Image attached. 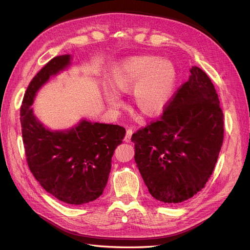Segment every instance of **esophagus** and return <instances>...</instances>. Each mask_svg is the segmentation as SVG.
<instances>
[{"instance_id": "1", "label": "esophagus", "mask_w": 250, "mask_h": 250, "mask_svg": "<svg viewBox=\"0 0 250 250\" xmlns=\"http://www.w3.org/2000/svg\"><path fill=\"white\" fill-rule=\"evenodd\" d=\"M132 133H133V130L131 129V128H128V129L126 130V135H125V142H130V140H131V135H132Z\"/></svg>"}]
</instances>
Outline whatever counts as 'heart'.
I'll use <instances>...</instances> for the list:
<instances>
[{
	"instance_id": "obj_1",
	"label": "heart",
	"mask_w": 250,
	"mask_h": 250,
	"mask_svg": "<svg viewBox=\"0 0 250 250\" xmlns=\"http://www.w3.org/2000/svg\"><path fill=\"white\" fill-rule=\"evenodd\" d=\"M176 82V71L167 60L154 56L132 57L113 74L110 84L119 92L133 88L134 106L146 116H155L167 106ZM109 106L118 109L123 101L116 90H107Z\"/></svg>"
}]
</instances>
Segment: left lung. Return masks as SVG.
Returning <instances> with one entry per match:
<instances>
[{
  "label": "left lung",
  "instance_id": "obj_1",
  "mask_svg": "<svg viewBox=\"0 0 250 250\" xmlns=\"http://www.w3.org/2000/svg\"><path fill=\"white\" fill-rule=\"evenodd\" d=\"M190 72L160 119L131 137L134 161L149 193L169 204L190 199L206 187L224 138L214 84L200 67Z\"/></svg>",
  "mask_w": 250,
  "mask_h": 250
}]
</instances>
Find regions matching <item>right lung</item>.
I'll return each instance as SVG.
<instances>
[{"mask_svg":"<svg viewBox=\"0 0 250 250\" xmlns=\"http://www.w3.org/2000/svg\"><path fill=\"white\" fill-rule=\"evenodd\" d=\"M70 59V55L51 59L29 83L21 106V125L27 164L36 180L58 200L79 206L102 195L113 151L126 130L120 125L83 120L70 130L50 131L36 120L30 107L36 92Z\"/></svg>","mask_w":250,"mask_h":250,"instance_id":"right-lung-1","label":"right lung"}]
</instances>
